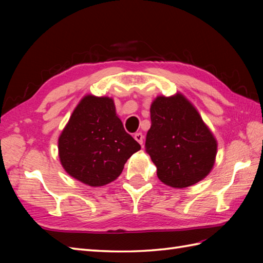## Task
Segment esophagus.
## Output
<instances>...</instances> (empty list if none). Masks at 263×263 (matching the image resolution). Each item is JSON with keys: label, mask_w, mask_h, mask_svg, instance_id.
<instances>
[{"label": "esophagus", "mask_w": 263, "mask_h": 263, "mask_svg": "<svg viewBox=\"0 0 263 263\" xmlns=\"http://www.w3.org/2000/svg\"><path fill=\"white\" fill-rule=\"evenodd\" d=\"M135 139H136V140H137L139 143H140V144L143 143V136H142L141 132L136 133V135H135Z\"/></svg>", "instance_id": "esophagus-1"}]
</instances>
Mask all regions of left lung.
Returning a JSON list of instances; mask_svg holds the SVG:
<instances>
[{
  "mask_svg": "<svg viewBox=\"0 0 263 263\" xmlns=\"http://www.w3.org/2000/svg\"><path fill=\"white\" fill-rule=\"evenodd\" d=\"M146 150L164 184L184 189L211 172L217 140L193 104L182 95L157 96L150 106Z\"/></svg>",
  "mask_w": 263,
  "mask_h": 263,
  "instance_id": "8db88e82",
  "label": "left lung"
}]
</instances>
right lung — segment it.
<instances>
[{"label":"right lung","instance_id":"obj_1","mask_svg":"<svg viewBox=\"0 0 263 263\" xmlns=\"http://www.w3.org/2000/svg\"><path fill=\"white\" fill-rule=\"evenodd\" d=\"M141 149L125 132L110 97L86 95L59 137L64 171L89 186H103L121 175L124 164Z\"/></svg>","mask_w":263,"mask_h":263}]
</instances>
